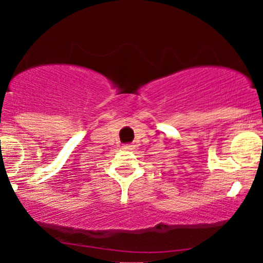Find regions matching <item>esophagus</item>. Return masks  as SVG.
<instances>
[{"instance_id": "obj_1", "label": "esophagus", "mask_w": 263, "mask_h": 263, "mask_svg": "<svg viewBox=\"0 0 263 263\" xmlns=\"http://www.w3.org/2000/svg\"><path fill=\"white\" fill-rule=\"evenodd\" d=\"M123 149H126V151H132V149H135V145H124Z\"/></svg>"}]
</instances>
